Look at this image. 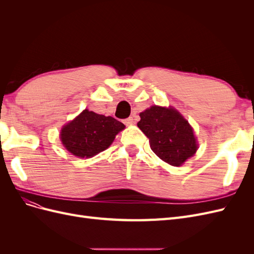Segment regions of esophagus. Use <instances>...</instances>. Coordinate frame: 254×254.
I'll return each instance as SVG.
<instances>
[{"instance_id": "34e87169", "label": "esophagus", "mask_w": 254, "mask_h": 254, "mask_svg": "<svg viewBox=\"0 0 254 254\" xmlns=\"http://www.w3.org/2000/svg\"><path fill=\"white\" fill-rule=\"evenodd\" d=\"M124 123H125L126 125H132L133 123H134V121H133V118H132V117H130V118L126 119V120L124 121Z\"/></svg>"}]
</instances>
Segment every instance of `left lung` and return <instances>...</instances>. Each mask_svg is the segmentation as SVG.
<instances>
[{"label": "left lung", "instance_id": "left-lung-1", "mask_svg": "<svg viewBox=\"0 0 254 254\" xmlns=\"http://www.w3.org/2000/svg\"><path fill=\"white\" fill-rule=\"evenodd\" d=\"M137 123L149 139L151 150L164 162L180 166L194 156L197 143L189 122L173 108L152 106L140 113Z\"/></svg>", "mask_w": 254, "mask_h": 254}]
</instances>
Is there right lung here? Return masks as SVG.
Returning a JSON list of instances; mask_svg holds the SVG:
<instances>
[{
  "mask_svg": "<svg viewBox=\"0 0 254 254\" xmlns=\"http://www.w3.org/2000/svg\"><path fill=\"white\" fill-rule=\"evenodd\" d=\"M125 125L112 117L83 110L65 125L60 133L64 147L79 158H91L112 144Z\"/></svg>",
  "mask_w": 254,
  "mask_h": 254,
  "instance_id": "obj_1",
  "label": "right lung"
}]
</instances>
